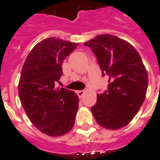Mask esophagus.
<instances>
[{"label": "esophagus", "mask_w": 160, "mask_h": 160, "mask_svg": "<svg viewBox=\"0 0 160 160\" xmlns=\"http://www.w3.org/2000/svg\"><path fill=\"white\" fill-rule=\"evenodd\" d=\"M86 92V90H80V91H77V94H78V96L80 98H81L82 96L84 95V93Z\"/></svg>", "instance_id": "1"}]
</instances>
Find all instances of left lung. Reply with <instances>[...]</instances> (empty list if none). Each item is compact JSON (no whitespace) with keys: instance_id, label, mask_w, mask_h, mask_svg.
Masks as SVG:
<instances>
[{"instance_id":"1","label":"left lung","mask_w":160,"mask_h":160,"mask_svg":"<svg viewBox=\"0 0 160 160\" xmlns=\"http://www.w3.org/2000/svg\"><path fill=\"white\" fill-rule=\"evenodd\" d=\"M88 46L96 55L102 76L108 77V89L97 94L91 108L96 121L116 130L128 124L143 104L148 89V72L139 52L124 40L110 34L92 39Z\"/></svg>"}]
</instances>
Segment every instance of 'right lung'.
Here are the masks:
<instances>
[{
    "instance_id": "add662e5",
    "label": "right lung",
    "mask_w": 160,
    "mask_h": 160,
    "mask_svg": "<svg viewBox=\"0 0 160 160\" xmlns=\"http://www.w3.org/2000/svg\"><path fill=\"white\" fill-rule=\"evenodd\" d=\"M77 45L55 37L44 39L30 51L21 70V104L34 126L49 136H63L74 126L78 96L55 84L63 74V61Z\"/></svg>"
}]
</instances>
